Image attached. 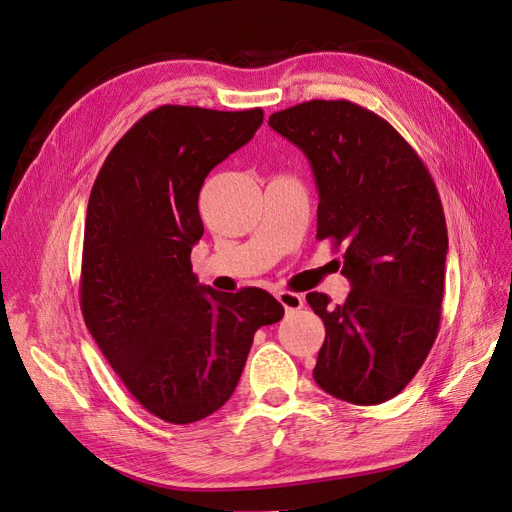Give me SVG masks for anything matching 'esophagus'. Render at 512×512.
I'll return each mask as SVG.
<instances>
[{
  "instance_id": "1",
  "label": "esophagus",
  "mask_w": 512,
  "mask_h": 512,
  "mask_svg": "<svg viewBox=\"0 0 512 512\" xmlns=\"http://www.w3.org/2000/svg\"><path fill=\"white\" fill-rule=\"evenodd\" d=\"M278 302L283 304L287 312H295L304 306V295L293 291H278Z\"/></svg>"
}]
</instances>
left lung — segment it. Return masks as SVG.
<instances>
[{
  "label": "left lung",
  "instance_id": "obj_1",
  "mask_svg": "<svg viewBox=\"0 0 512 512\" xmlns=\"http://www.w3.org/2000/svg\"><path fill=\"white\" fill-rule=\"evenodd\" d=\"M270 127L308 157L319 191L317 238L344 246V304L306 295L325 323L312 370L338 400L372 406L398 395L440 327L449 238L434 180L385 119L346 100L274 112Z\"/></svg>",
  "mask_w": 512,
  "mask_h": 512
}]
</instances>
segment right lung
<instances>
[{
  "instance_id": "right-lung-1",
  "label": "right lung",
  "mask_w": 512,
  "mask_h": 512,
  "mask_svg": "<svg viewBox=\"0 0 512 512\" xmlns=\"http://www.w3.org/2000/svg\"><path fill=\"white\" fill-rule=\"evenodd\" d=\"M261 123V108L159 106L114 144L91 189L82 317L127 391L168 423L219 410L257 329L285 315L268 291H214L191 272L204 178Z\"/></svg>"
}]
</instances>
